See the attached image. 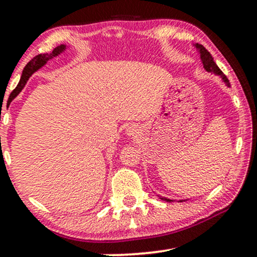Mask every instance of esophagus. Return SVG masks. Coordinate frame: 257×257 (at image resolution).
<instances>
[{"label":"esophagus","mask_w":257,"mask_h":257,"mask_svg":"<svg viewBox=\"0 0 257 257\" xmlns=\"http://www.w3.org/2000/svg\"><path fill=\"white\" fill-rule=\"evenodd\" d=\"M125 134H126V137H129V138H132V137H137V135L139 134V128H138V125H135V124H131V125H128L125 128Z\"/></svg>","instance_id":"esophagus-1"}]
</instances>
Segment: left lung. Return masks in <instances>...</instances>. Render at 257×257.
<instances>
[{
	"mask_svg": "<svg viewBox=\"0 0 257 257\" xmlns=\"http://www.w3.org/2000/svg\"><path fill=\"white\" fill-rule=\"evenodd\" d=\"M194 47L198 49V52L200 54V60H202L203 66H204V69L206 70V71L210 72V73H214V75H216V76H219V77H221V79L225 82V84L227 85V87H231L228 78H227L226 76L223 75V72L219 69V66H217L216 63L214 61V59H213V57H211L210 53L206 51V49L202 46V44L197 43V44H194ZM161 199L166 200V202H174V199L166 198V197H161ZM179 202H182V200H179Z\"/></svg>",
	"mask_w": 257,
	"mask_h": 257,
	"instance_id": "8db88e82",
	"label": "left lung"
}]
</instances>
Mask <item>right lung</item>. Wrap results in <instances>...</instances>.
Returning a JSON list of instances; mask_svg holds the SVG:
<instances>
[{
	"label": "right lung",
	"mask_w": 257,
	"mask_h": 257,
	"mask_svg": "<svg viewBox=\"0 0 257 257\" xmlns=\"http://www.w3.org/2000/svg\"><path fill=\"white\" fill-rule=\"evenodd\" d=\"M65 49H66V46H65V44H60V46H58L57 48L53 49V52L47 53V54H38L34 59H31V60L29 61L28 64H26L24 70H23L22 77H20V81H19V83H18L17 88L11 93V95H10L11 101L14 98H16V96L20 93V91L23 90V88L25 87L26 82H28L29 78L31 77L32 73H35L37 71V70H40L41 67L44 66V65L47 64V61H48V60H51V59L58 57L59 54H61V53L65 52Z\"/></svg>",
	"instance_id": "add662e5"
}]
</instances>
